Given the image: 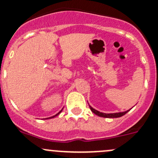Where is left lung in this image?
<instances>
[{
	"mask_svg": "<svg viewBox=\"0 0 158 158\" xmlns=\"http://www.w3.org/2000/svg\"><path fill=\"white\" fill-rule=\"evenodd\" d=\"M89 107L90 109H91V110L92 111V112L95 114V115L100 116V117H103V118H119V117H121V116H123L124 115H125L126 113H127V112H129V110L127 111H125V112H116V113H103V112H99V111L94 110V109L92 108V107L91 106L89 105Z\"/></svg>",
	"mask_w": 158,
	"mask_h": 158,
	"instance_id": "obj_1",
	"label": "left lung"
}]
</instances>
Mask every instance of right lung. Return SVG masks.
Returning a JSON list of instances; mask_svg holds the SVG:
<instances>
[{
    "label": "right lung",
    "instance_id": "obj_1",
    "mask_svg": "<svg viewBox=\"0 0 158 158\" xmlns=\"http://www.w3.org/2000/svg\"><path fill=\"white\" fill-rule=\"evenodd\" d=\"M61 111H62V110H60V112H58V113H57V114H56V115H54V116H52V117H50V118H46V119H48V118H54V117H55V116L58 115H59V114L60 113V112H61Z\"/></svg>",
    "mask_w": 158,
    "mask_h": 158
}]
</instances>
